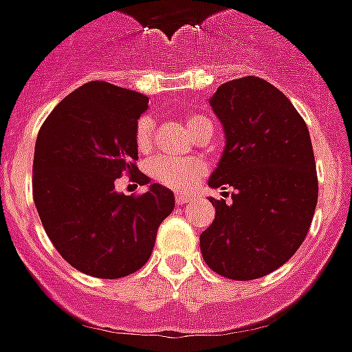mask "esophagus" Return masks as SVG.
<instances>
[{"label": "esophagus", "mask_w": 352, "mask_h": 352, "mask_svg": "<svg viewBox=\"0 0 352 352\" xmlns=\"http://www.w3.org/2000/svg\"><path fill=\"white\" fill-rule=\"evenodd\" d=\"M191 201H193V197L186 195V193H177V195H175V202L179 206H184V204H188V202H191Z\"/></svg>", "instance_id": "34e87169"}]
</instances>
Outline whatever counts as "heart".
I'll return each mask as SVG.
<instances>
[{"mask_svg":"<svg viewBox=\"0 0 352 352\" xmlns=\"http://www.w3.org/2000/svg\"><path fill=\"white\" fill-rule=\"evenodd\" d=\"M190 131L199 139L206 131L213 130L206 117L190 116L186 119ZM153 139V119L142 116L135 126V146L139 151H148ZM148 173L155 182L166 186L175 191H191L199 184L206 173V164L199 159H170V157H157L148 162Z\"/></svg>","mask_w":352,"mask_h":352,"instance_id":"b5f03b06","label":"heart"}]
</instances>
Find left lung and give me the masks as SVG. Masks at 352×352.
<instances>
[{"label":"left lung","instance_id":"8db88e82","mask_svg":"<svg viewBox=\"0 0 352 352\" xmlns=\"http://www.w3.org/2000/svg\"><path fill=\"white\" fill-rule=\"evenodd\" d=\"M210 107L226 146L208 184L233 193L230 202L210 197L215 219L201 233L202 256L226 278L255 280L284 265L309 231L318 201L309 130L293 102L255 76L221 85Z\"/></svg>","mask_w":352,"mask_h":352}]
</instances>
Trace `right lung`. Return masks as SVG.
Instances as JSON below:
<instances>
[{
    "instance_id": "1",
    "label": "right lung",
    "mask_w": 352,
    "mask_h": 352,
    "mask_svg": "<svg viewBox=\"0 0 352 352\" xmlns=\"http://www.w3.org/2000/svg\"><path fill=\"white\" fill-rule=\"evenodd\" d=\"M148 97L104 81L68 94L43 122L34 150L37 213L59 255L85 275L122 278L146 264L173 191L151 184L131 197L115 191L128 173L140 184L135 126Z\"/></svg>"
}]
</instances>
